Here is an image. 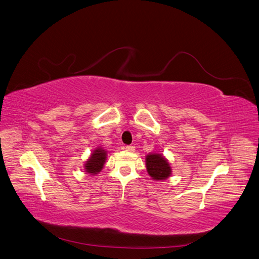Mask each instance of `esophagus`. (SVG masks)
Returning a JSON list of instances; mask_svg holds the SVG:
<instances>
[{"label":"esophagus","instance_id":"1","mask_svg":"<svg viewBox=\"0 0 259 259\" xmlns=\"http://www.w3.org/2000/svg\"><path fill=\"white\" fill-rule=\"evenodd\" d=\"M124 150L127 151V152H130V153H132V152H135L136 147H135V146H132V145H127V146H124Z\"/></svg>","mask_w":259,"mask_h":259}]
</instances>
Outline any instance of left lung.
Returning <instances> with one entry per match:
<instances>
[{
    "label": "left lung",
    "mask_w": 259,
    "mask_h": 259,
    "mask_svg": "<svg viewBox=\"0 0 259 259\" xmlns=\"http://www.w3.org/2000/svg\"><path fill=\"white\" fill-rule=\"evenodd\" d=\"M145 165L147 174L155 181H164L171 176V166L162 154L149 153L145 156Z\"/></svg>",
    "instance_id": "obj_1"
}]
</instances>
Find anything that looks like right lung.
<instances>
[{"instance_id":"add662e5","label":"right lung","mask_w":259,"mask_h":259,"mask_svg":"<svg viewBox=\"0 0 259 259\" xmlns=\"http://www.w3.org/2000/svg\"><path fill=\"white\" fill-rule=\"evenodd\" d=\"M107 158V151L103 147H97L91 153L90 156L85 160L83 165V170L91 176H97V174L101 172L104 167Z\"/></svg>"}]
</instances>
